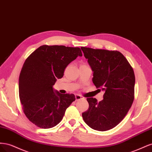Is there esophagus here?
Returning <instances> with one entry per match:
<instances>
[{
  "label": "esophagus",
  "instance_id": "esophagus-1",
  "mask_svg": "<svg viewBox=\"0 0 152 152\" xmlns=\"http://www.w3.org/2000/svg\"><path fill=\"white\" fill-rule=\"evenodd\" d=\"M83 99V98H82V96H81L80 95L77 94V95L75 96V99H76V101L80 100V99Z\"/></svg>",
  "mask_w": 152,
  "mask_h": 152
}]
</instances>
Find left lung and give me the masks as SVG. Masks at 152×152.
Masks as SVG:
<instances>
[{"label":"left lung","instance_id":"left-lung-1","mask_svg":"<svg viewBox=\"0 0 152 152\" xmlns=\"http://www.w3.org/2000/svg\"><path fill=\"white\" fill-rule=\"evenodd\" d=\"M93 72V82L104 91L99 102L87 98L89 108L82 113L84 122L99 131L111 129L125 117L131 107L134 95L135 76L124 55L117 50L81 47Z\"/></svg>","mask_w":152,"mask_h":152}]
</instances>
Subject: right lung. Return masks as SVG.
Here are the masks:
<instances>
[{
	"instance_id": "obj_1",
	"label": "right lung",
	"mask_w": 152,
	"mask_h": 152,
	"mask_svg": "<svg viewBox=\"0 0 152 152\" xmlns=\"http://www.w3.org/2000/svg\"><path fill=\"white\" fill-rule=\"evenodd\" d=\"M82 56L79 48L44 45L26 59L19 77V96L25 115L37 126H56L75 100L73 94L59 93L53 86L68 64Z\"/></svg>"
}]
</instances>
